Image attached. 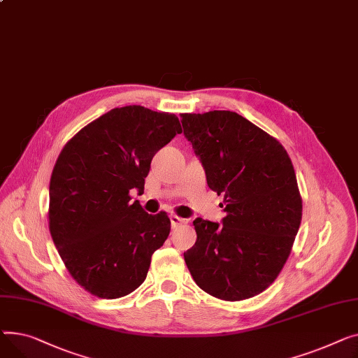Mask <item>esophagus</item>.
<instances>
[{"mask_svg":"<svg viewBox=\"0 0 358 358\" xmlns=\"http://www.w3.org/2000/svg\"><path fill=\"white\" fill-rule=\"evenodd\" d=\"M171 222H172V228H176V227H179V225L187 224V220L180 218V217H178V215H171Z\"/></svg>","mask_w":358,"mask_h":358,"instance_id":"34e87169","label":"esophagus"}]
</instances>
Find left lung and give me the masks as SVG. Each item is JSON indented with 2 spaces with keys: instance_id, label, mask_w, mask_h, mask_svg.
Instances as JSON below:
<instances>
[{
  "instance_id": "8db88e82",
  "label": "left lung",
  "mask_w": 358,
  "mask_h": 358,
  "mask_svg": "<svg viewBox=\"0 0 358 358\" xmlns=\"http://www.w3.org/2000/svg\"><path fill=\"white\" fill-rule=\"evenodd\" d=\"M208 186L224 196L222 225L196 218L183 253L196 285L237 302L266 290L282 271L302 220L292 160L270 134L233 111L182 114Z\"/></svg>"
}]
</instances>
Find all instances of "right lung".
Wrapping results in <instances>:
<instances>
[{"instance_id": "right-lung-1", "label": "right lung", "mask_w": 358, "mask_h": 358, "mask_svg": "<svg viewBox=\"0 0 358 358\" xmlns=\"http://www.w3.org/2000/svg\"><path fill=\"white\" fill-rule=\"evenodd\" d=\"M182 133L175 114L127 105L101 115L63 147L49 186V229L75 282L117 299L145 279L171 233L166 213L147 214L144 191L153 156Z\"/></svg>"}]
</instances>
